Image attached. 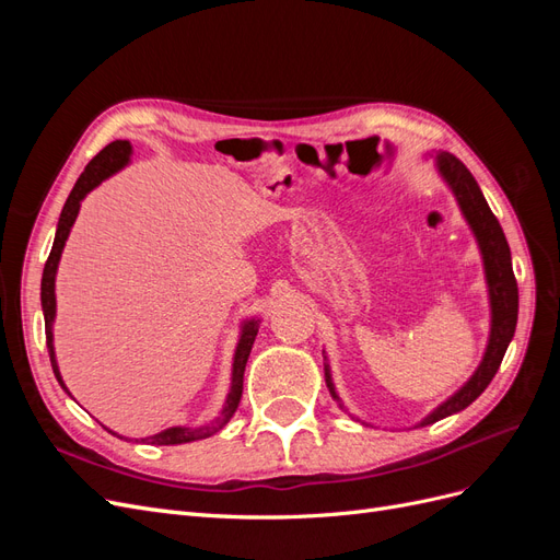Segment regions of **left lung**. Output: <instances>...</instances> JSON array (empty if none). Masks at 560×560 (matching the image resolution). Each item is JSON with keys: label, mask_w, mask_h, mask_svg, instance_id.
Instances as JSON below:
<instances>
[{"label": "left lung", "mask_w": 560, "mask_h": 560, "mask_svg": "<svg viewBox=\"0 0 560 560\" xmlns=\"http://www.w3.org/2000/svg\"><path fill=\"white\" fill-rule=\"evenodd\" d=\"M436 165H439V173H442V177L453 189L457 206H460L465 219L479 241L493 319H490V338H488V348L479 369L474 371V376L457 389L448 401H444L439 409H434L425 420H422L420 425H432L436 420L467 409V406L483 393V389L490 385V381H493V376L498 374L506 346H510L512 336L516 331V319H518V287H516L514 268H512V252H510V245H506L498 217L490 212L477 179L471 177V173L467 171L460 159H455L453 154L442 151V154L436 156ZM325 378H327L331 397L336 401H341L334 389L327 364H325Z\"/></svg>", "instance_id": "8db88e82"}]
</instances>
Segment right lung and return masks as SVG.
I'll return each instance as SVG.
<instances>
[{
    "mask_svg": "<svg viewBox=\"0 0 560 560\" xmlns=\"http://www.w3.org/2000/svg\"><path fill=\"white\" fill-rule=\"evenodd\" d=\"M130 142L128 140H116L112 144H107L100 154L86 165V171L81 173V177L77 179L74 189L67 198L65 208L60 212V222H58V231H56V241L54 247H50V254L46 259L44 266V276H42V308H44V322H46V346H48V354H50V366H54V374L58 378V383L65 387L62 378H60V371L56 364V352H54V331H50V325H54V317H56V270H58V261H60V254L65 247L67 235H70V229L74 224V219L79 214L81 208V200L89 191H93L95 186L107 179L109 175H114L116 171H121V167L128 163L130 159ZM259 331V319H249L243 325V334H241V341L238 348H235V358H233V381H231V393L226 397V406L222 416L217 418V422L206 428H171V430H163L154 436H147L142 442H151L156 446H173V444H186V442H196V439H208L214 432L222 430L226 422L231 420V416L235 413L243 397V374H245V364L249 358V350L254 346V338H257ZM67 389V387H65Z\"/></svg>",
    "mask_w": 560,
    "mask_h": 560,
    "instance_id": "right-lung-1",
    "label": "right lung"
}]
</instances>
